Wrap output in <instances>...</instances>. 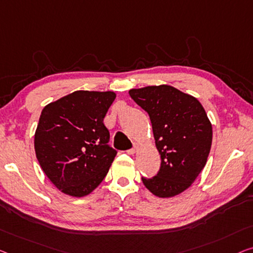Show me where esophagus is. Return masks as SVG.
I'll list each match as a JSON object with an SVG mask.
<instances>
[{"instance_id": "34e87169", "label": "esophagus", "mask_w": 253, "mask_h": 253, "mask_svg": "<svg viewBox=\"0 0 253 253\" xmlns=\"http://www.w3.org/2000/svg\"><path fill=\"white\" fill-rule=\"evenodd\" d=\"M137 150H138V144H137V143H134V146H133V148H131L130 150H128L127 153H128V154H134L135 152H136Z\"/></svg>"}]
</instances>
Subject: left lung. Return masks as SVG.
I'll return each instance as SVG.
<instances>
[{
    "mask_svg": "<svg viewBox=\"0 0 253 253\" xmlns=\"http://www.w3.org/2000/svg\"><path fill=\"white\" fill-rule=\"evenodd\" d=\"M129 95L149 114L161 157L158 174L142 177V182L157 197H175L191 186L207 164L212 142L208 116L194 96L169 85L130 89Z\"/></svg>",
    "mask_w": 253,
    "mask_h": 253,
    "instance_id": "8db88e82",
    "label": "left lung"
}]
</instances>
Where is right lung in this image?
I'll return each mask as SVG.
<instances>
[{
  "mask_svg": "<svg viewBox=\"0 0 253 253\" xmlns=\"http://www.w3.org/2000/svg\"><path fill=\"white\" fill-rule=\"evenodd\" d=\"M114 92L76 90L42 110L35 131L36 158L56 188L82 198L100 185L117 151L103 119Z\"/></svg>",
  "mask_w": 253,
  "mask_h": 253,
  "instance_id": "obj_1",
  "label": "right lung"
}]
</instances>
